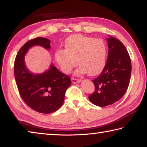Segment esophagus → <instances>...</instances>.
Wrapping results in <instances>:
<instances>
[{
  "label": "esophagus",
  "instance_id": "obj_1",
  "mask_svg": "<svg viewBox=\"0 0 147 147\" xmlns=\"http://www.w3.org/2000/svg\"><path fill=\"white\" fill-rule=\"evenodd\" d=\"M71 81H72V82H73V83L76 84V83L80 82L81 80H78V79H76V78H71Z\"/></svg>",
  "mask_w": 147,
  "mask_h": 147
}]
</instances>
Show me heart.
Returning <instances> with one entry per match:
<instances>
[{"mask_svg":"<svg viewBox=\"0 0 147 147\" xmlns=\"http://www.w3.org/2000/svg\"><path fill=\"white\" fill-rule=\"evenodd\" d=\"M55 59L65 73H70L76 65L77 73L93 76L102 71L106 64L107 46L101 39L80 34L71 35L66 39L65 49L55 52Z\"/></svg>","mask_w":147,"mask_h":147,"instance_id":"obj_1","label":"heart"}]
</instances>
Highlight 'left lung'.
I'll return each mask as SVG.
<instances>
[{
  "instance_id": "left-lung-1",
  "label": "left lung",
  "mask_w": 147,
  "mask_h": 147,
  "mask_svg": "<svg viewBox=\"0 0 147 147\" xmlns=\"http://www.w3.org/2000/svg\"><path fill=\"white\" fill-rule=\"evenodd\" d=\"M108 56L103 71L94 79V91L89 99L94 105L104 107L123 97L130 80V57L125 46L113 37L107 39Z\"/></svg>"
}]
</instances>
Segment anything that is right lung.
<instances>
[{"mask_svg":"<svg viewBox=\"0 0 147 147\" xmlns=\"http://www.w3.org/2000/svg\"><path fill=\"white\" fill-rule=\"evenodd\" d=\"M50 43L49 39L41 37L30 39L20 49L14 62L15 78L21 97L34 111L45 114L54 112L63 104L71 78L53 65L42 74L31 73L26 67L24 58L31 47L40 45L49 49Z\"/></svg>","mask_w":147,"mask_h":147,"instance_id":"add662e5","label":"right lung"}]
</instances>
